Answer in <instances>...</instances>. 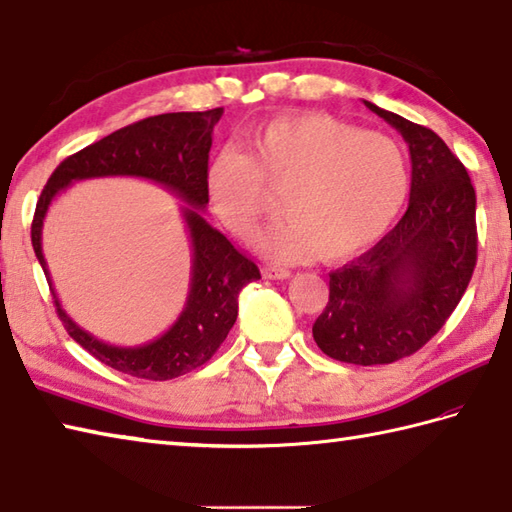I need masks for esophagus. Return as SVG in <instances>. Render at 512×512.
I'll return each mask as SVG.
<instances>
[{
	"instance_id": "obj_1",
	"label": "esophagus",
	"mask_w": 512,
	"mask_h": 512,
	"mask_svg": "<svg viewBox=\"0 0 512 512\" xmlns=\"http://www.w3.org/2000/svg\"><path fill=\"white\" fill-rule=\"evenodd\" d=\"M262 275H264L266 279H288V277H290V270L277 268V266H266V268L262 270Z\"/></svg>"
}]
</instances>
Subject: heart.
Segmentation results:
<instances>
[{
  "instance_id": "obj_1",
  "label": "heart",
  "mask_w": 512,
  "mask_h": 512,
  "mask_svg": "<svg viewBox=\"0 0 512 512\" xmlns=\"http://www.w3.org/2000/svg\"><path fill=\"white\" fill-rule=\"evenodd\" d=\"M239 150L211 158L206 198L228 231L246 237L268 209V191L277 193L284 215L257 239L277 262L356 255L389 231L409 193L396 140L328 114L279 116L244 136Z\"/></svg>"
}]
</instances>
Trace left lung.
Returning <instances> with one entry per match:
<instances>
[{
    "mask_svg": "<svg viewBox=\"0 0 512 512\" xmlns=\"http://www.w3.org/2000/svg\"><path fill=\"white\" fill-rule=\"evenodd\" d=\"M363 103L409 145V206L374 248L330 273L312 336L334 361L387 365L436 336L466 292L477 262L475 189L436 132Z\"/></svg>",
    "mask_w": 512,
    "mask_h": 512,
    "instance_id": "8db88e82",
    "label": "left lung"
}]
</instances>
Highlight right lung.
<instances>
[{"instance_id": "right-lung-1", "label": "right lung", "mask_w": 512, "mask_h": 512, "mask_svg": "<svg viewBox=\"0 0 512 512\" xmlns=\"http://www.w3.org/2000/svg\"><path fill=\"white\" fill-rule=\"evenodd\" d=\"M222 114V107L206 112H173L149 116L145 121L118 129L101 138L99 143L65 158L54 169L37 202L30 228L32 248L46 273L59 319L83 350L127 376L171 380L204 365L233 328L239 292L250 281L262 279L255 262L239 253L200 213L209 204L204 176L209 167L213 127ZM112 175L151 179L188 204L181 207L192 239V284L188 303L179 321L165 335L136 348L103 344L71 321L51 288L40 248L42 220L56 193L72 181Z\"/></svg>"}]
</instances>
